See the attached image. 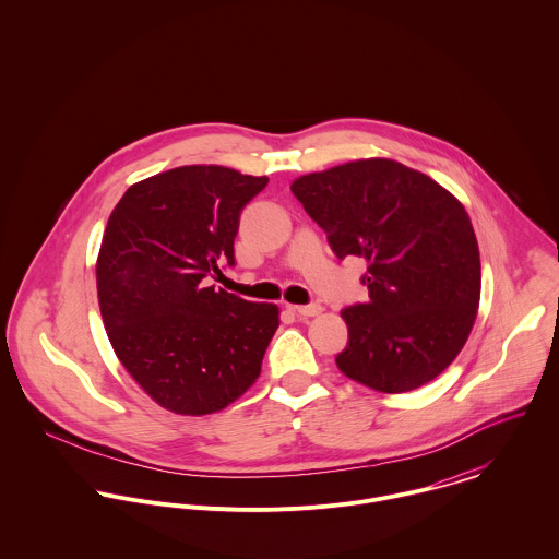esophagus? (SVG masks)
Listing matches in <instances>:
<instances>
[{
    "label": "esophagus",
    "instance_id": "34e87169",
    "mask_svg": "<svg viewBox=\"0 0 559 559\" xmlns=\"http://www.w3.org/2000/svg\"><path fill=\"white\" fill-rule=\"evenodd\" d=\"M290 310H293L297 317L312 319V317H319L320 312H322V306H319V304H312V306H290Z\"/></svg>",
    "mask_w": 559,
    "mask_h": 559
}]
</instances>
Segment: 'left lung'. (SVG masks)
I'll return each mask as SVG.
<instances>
[{"mask_svg": "<svg viewBox=\"0 0 559 559\" xmlns=\"http://www.w3.org/2000/svg\"><path fill=\"white\" fill-rule=\"evenodd\" d=\"M337 258L368 260L370 301L342 312V374L381 394L437 379L478 317L481 269L465 206L430 176L394 159H357L290 185Z\"/></svg>", "mask_w": 559, "mask_h": 559, "instance_id": "1", "label": "left lung"}]
</instances>
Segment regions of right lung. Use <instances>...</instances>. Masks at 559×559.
Here are the masks:
<instances>
[{
  "label": "right lung",
  "instance_id": "add662e5",
  "mask_svg": "<svg viewBox=\"0 0 559 559\" xmlns=\"http://www.w3.org/2000/svg\"><path fill=\"white\" fill-rule=\"evenodd\" d=\"M266 182L182 165L131 185L109 215L96 258L103 324L124 370L171 413H217L260 377L280 308L202 280L235 264L240 211Z\"/></svg>",
  "mask_w": 559,
  "mask_h": 559
}]
</instances>
